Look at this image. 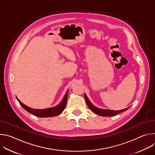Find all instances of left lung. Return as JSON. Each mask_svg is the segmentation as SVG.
I'll return each mask as SVG.
<instances>
[{"label": "left lung", "mask_w": 155, "mask_h": 155, "mask_svg": "<svg viewBox=\"0 0 155 155\" xmlns=\"http://www.w3.org/2000/svg\"><path fill=\"white\" fill-rule=\"evenodd\" d=\"M68 93L69 91H68L66 93V94H65V96L63 97V101L62 102L64 103V101H67V99H68ZM17 100L18 101V102H19L20 105L22 106L24 109H25L27 112L31 113L32 115L38 117H54V116H57L58 115H59L62 112L61 111V107L60 106H61V104L56 106V107H50V108H44V109H35V108H31L27 105H26L25 104H24L23 103H22L16 97ZM91 103V102H90ZM90 108L92 110V111L97 114V108L95 106H94L93 105L91 104V106H89Z\"/></svg>", "instance_id": "1"}]
</instances>
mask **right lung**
<instances>
[{"label": "right lung", "mask_w": 155, "mask_h": 155, "mask_svg": "<svg viewBox=\"0 0 155 155\" xmlns=\"http://www.w3.org/2000/svg\"><path fill=\"white\" fill-rule=\"evenodd\" d=\"M128 109V108L123 109L121 110H108V109H102L97 108V114L102 117H112L114 115H116L121 112H123L124 111Z\"/></svg>", "instance_id": "add662e5"}]
</instances>
